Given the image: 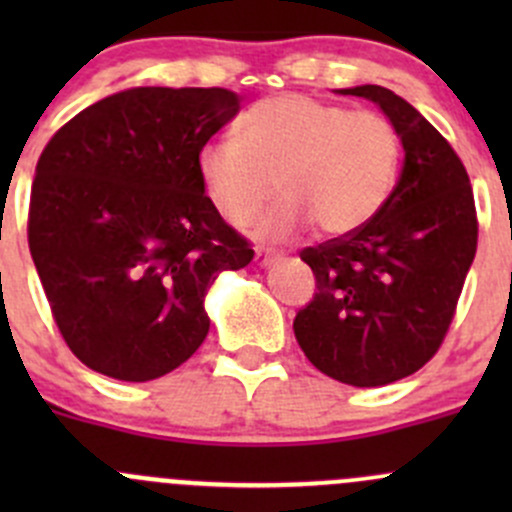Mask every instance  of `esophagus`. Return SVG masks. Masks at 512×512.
<instances>
[{
    "instance_id": "obj_1",
    "label": "esophagus",
    "mask_w": 512,
    "mask_h": 512,
    "mask_svg": "<svg viewBox=\"0 0 512 512\" xmlns=\"http://www.w3.org/2000/svg\"><path fill=\"white\" fill-rule=\"evenodd\" d=\"M277 257H280V252H277V250H270V247H257V250H255V265L267 267V265H272Z\"/></svg>"
}]
</instances>
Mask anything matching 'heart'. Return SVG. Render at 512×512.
<instances>
[{"label": "heart", "instance_id": "heart-1", "mask_svg": "<svg viewBox=\"0 0 512 512\" xmlns=\"http://www.w3.org/2000/svg\"><path fill=\"white\" fill-rule=\"evenodd\" d=\"M240 137L223 136L198 153V173L227 223L247 225L270 195L262 232L285 237L304 223L322 235H349L389 203L401 168V133L376 111H349L302 94L255 103Z\"/></svg>", "mask_w": 512, "mask_h": 512}]
</instances>
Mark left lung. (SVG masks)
<instances>
[{"mask_svg":"<svg viewBox=\"0 0 512 512\" xmlns=\"http://www.w3.org/2000/svg\"><path fill=\"white\" fill-rule=\"evenodd\" d=\"M379 103L404 146L389 203L371 223L299 252L317 289L294 337L322 374L384 386L441 349L478 247L471 180L451 143L384 86L342 89Z\"/></svg>","mask_w":512,"mask_h":512,"instance_id":"1","label":"left lung"}]
</instances>
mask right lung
I'll return each instance as SVG.
<instances>
[{"mask_svg": "<svg viewBox=\"0 0 512 512\" xmlns=\"http://www.w3.org/2000/svg\"><path fill=\"white\" fill-rule=\"evenodd\" d=\"M237 108L227 89L138 86L76 113L41 151L29 252L66 347L98 374L178 369L210 329V282L250 265L198 173Z\"/></svg>", "mask_w": 512, "mask_h": 512, "instance_id": "right-lung-1", "label": "right lung"}]
</instances>
